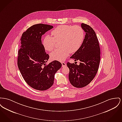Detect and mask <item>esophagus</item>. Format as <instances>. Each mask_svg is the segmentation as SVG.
<instances>
[{
  "label": "esophagus",
  "instance_id": "34e87169",
  "mask_svg": "<svg viewBox=\"0 0 122 122\" xmlns=\"http://www.w3.org/2000/svg\"><path fill=\"white\" fill-rule=\"evenodd\" d=\"M62 67H65L66 66V64L65 62H62Z\"/></svg>",
  "mask_w": 122,
  "mask_h": 122
}]
</instances>
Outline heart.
<instances>
[{"label":"heart","instance_id":"b5f03b06","mask_svg":"<svg viewBox=\"0 0 122 122\" xmlns=\"http://www.w3.org/2000/svg\"><path fill=\"white\" fill-rule=\"evenodd\" d=\"M52 36L47 35L43 39L42 45L47 51L52 50L56 42L60 41V49H56L50 54L52 60L63 61L70 52H76L81 47L84 39V31L78 25H61L57 26L51 32Z\"/></svg>","mask_w":122,"mask_h":122}]
</instances>
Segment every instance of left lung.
<instances>
[{"label":"left lung","mask_w":122,"mask_h":122,"mask_svg":"<svg viewBox=\"0 0 122 122\" xmlns=\"http://www.w3.org/2000/svg\"><path fill=\"white\" fill-rule=\"evenodd\" d=\"M81 27L86 33L81 47L71 58L79 60L80 65L68 62L69 79L72 86L81 88L87 85L96 76L100 62V50L99 41L94 30L89 25L81 23Z\"/></svg>","instance_id":"1"}]
</instances>
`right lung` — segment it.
I'll list each match as a JSON object with an SVG mask.
<instances>
[{
    "mask_svg": "<svg viewBox=\"0 0 122 122\" xmlns=\"http://www.w3.org/2000/svg\"><path fill=\"white\" fill-rule=\"evenodd\" d=\"M53 27L44 24H35L29 28L21 39L17 65L22 76L32 88L44 91L54 82V75L62 64L54 60L46 65L49 58L41 42V36Z\"/></svg>",
    "mask_w": 122,
    "mask_h": 122,
    "instance_id": "right-lung-1",
    "label": "right lung"
}]
</instances>
